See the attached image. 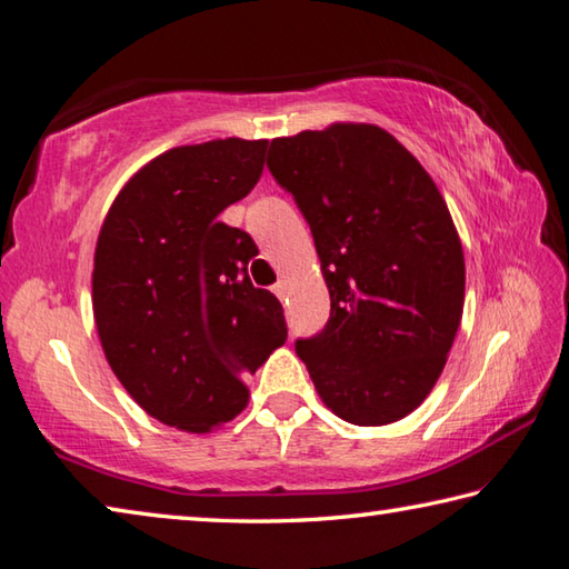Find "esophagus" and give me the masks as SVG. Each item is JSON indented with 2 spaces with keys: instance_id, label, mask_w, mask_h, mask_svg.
Wrapping results in <instances>:
<instances>
[{
  "instance_id": "esophagus-1",
  "label": "esophagus",
  "mask_w": 569,
  "mask_h": 569,
  "mask_svg": "<svg viewBox=\"0 0 569 569\" xmlns=\"http://www.w3.org/2000/svg\"><path fill=\"white\" fill-rule=\"evenodd\" d=\"M272 292L279 297V300H284V297H287V282H284V279H279V282L272 287Z\"/></svg>"
}]
</instances>
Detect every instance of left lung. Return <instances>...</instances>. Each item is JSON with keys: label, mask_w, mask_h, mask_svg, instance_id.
Returning a JSON list of instances; mask_svg holds the SVG:
<instances>
[{"label": "left lung", "mask_w": 569, "mask_h": 569, "mask_svg": "<svg viewBox=\"0 0 569 569\" xmlns=\"http://www.w3.org/2000/svg\"><path fill=\"white\" fill-rule=\"evenodd\" d=\"M267 166L310 223L330 292L325 330L297 340L315 390L348 423L400 421L433 390L463 312V249L439 186L372 123L274 138Z\"/></svg>", "instance_id": "1"}]
</instances>
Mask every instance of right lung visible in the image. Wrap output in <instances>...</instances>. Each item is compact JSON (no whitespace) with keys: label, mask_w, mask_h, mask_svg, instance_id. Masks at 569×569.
Masks as SVG:
<instances>
[{"label":"right lung","mask_w":569,"mask_h":569,"mask_svg":"<svg viewBox=\"0 0 569 569\" xmlns=\"http://www.w3.org/2000/svg\"><path fill=\"white\" fill-rule=\"evenodd\" d=\"M264 151V138L176 146L130 176L98 234L102 352L148 416L186 433L244 411L241 372L287 340L282 305L247 274L254 241L219 221L254 189Z\"/></svg>","instance_id":"add662e5"}]
</instances>
